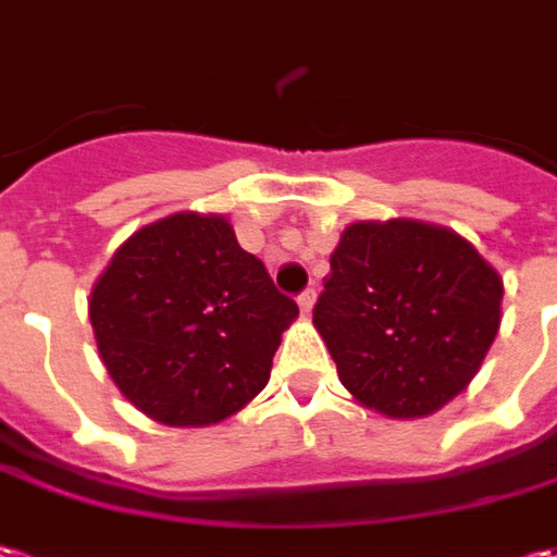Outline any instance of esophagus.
Returning <instances> with one entry per match:
<instances>
[{"label": "esophagus", "mask_w": 557, "mask_h": 557, "mask_svg": "<svg viewBox=\"0 0 557 557\" xmlns=\"http://www.w3.org/2000/svg\"><path fill=\"white\" fill-rule=\"evenodd\" d=\"M313 305H317V293H313V289H305V293L298 295V308H301V313H305V317H310Z\"/></svg>", "instance_id": "1"}]
</instances>
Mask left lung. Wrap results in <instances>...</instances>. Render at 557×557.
Here are the masks:
<instances>
[{"label": "left lung", "mask_w": 557, "mask_h": 557, "mask_svg": "<svg viewBox=\"0 0 557 557\" xmlns=\"http://www.w3.org/2000/svg\"><path fill=\"white\" fill-rule=\"evenodd\" d=\"M313 326L362 408L393 421L448 406L500 332L503 277L457 231L354 222L332 252Z\"/></svg>", "instance_id": "obj_1"}]
</instances>
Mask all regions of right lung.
<instances>
[{
	"label": "right lung",
	"mask_w": 557,
	"mask_h": 557,
	"mask_svg": "<svg viewBox=\"0 0 557 557\" xmlns=\"http://www.w3.org/2000/svg\"><path fill=\"white\" fill-rule=\"evenodd\" d=\"M106 372L164 426H210L271 377L298 305L240 249L219 213H173L134 231L88 298Z\"/></svg>",
	"instance_id": "1"
}]
</instances>
